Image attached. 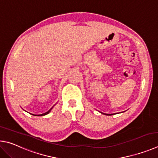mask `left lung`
Returning a JSON list of instances; mask_svg holds the SVG:
<instances>
[{"label":"left lung","instance_id":"left-lung-1","mask_svg":"<svg viewBox=\"0 0 158 158\" xmlns=\"http://www.w3.org/2000/svg\"><path fill=\"white\" fill-rule=\"evenodd\" d=\"M101 114H105V115H107V116H111V115H113V114H106V113H103V112H101Z\"/></svg>","mask_w":158,"mask_h":158}]
</instances>
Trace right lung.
<instances>
[{
    "mask_svg": "<svg viewBox=\"0 0 158 158\" xmlns=\"http://www.w3.org/2000/svg\"><path fill=\"white\" fill-rule=\"evenodd\" d=\"M54 107V106H52L51 109H50L48 112H45V113H44V114H31V113H30V114H32V115H34V116H44V115H46V114H48V113L51 111V110L52 109V107ZM25 111H26V110H25Z\"/></svg>",
    "mask_w": 158,
    "mask_h": 158,
    "instance_id": "obj_1",
    "label": "right lung"
}]
</instances>
